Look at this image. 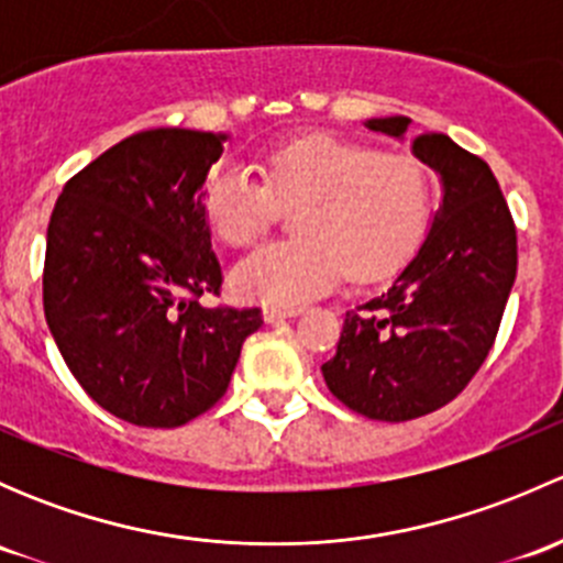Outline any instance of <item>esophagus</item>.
I'll return each instance as SVG.
<instances>
[{"instance_id":"obj_1","label":"esophagus","mask_w":563,"mask_h":563,"mask_svg":"<svg viewBox=\"0 0 563 563\" xmlns=\"http://www.w3.org/2000/svg\"><path fill=\"white\" fill-rule=\"evenodd\" d=\"M299 313H302L299 308H275V305H269V308H264V321L266 323H280V321H286V318H294Z\"/></svg>"}]
</instances>
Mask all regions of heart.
<instances>
[{"label": "heart", "instance_id": "b5f03b06", "mask_svg": "<svg viewBox=\"0 0 563 563\" xmlns=\"http://www.w3.org/2000/svg\"><path fill=\"white\" fill-rule=\"evenodd\" d=\"M433 176L408 152L302 135L266 157V181L223 166L203 185V214L229 247H250L272 231L283 207L297 209L299 236L255 250L234 269L240 297L297 308L323 297L349 272L378 280L400 269L428 234Z\"/></svg>", "mask_w": 563, "mask_h": 563}]
</instances>
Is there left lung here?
I'll use <instances>...</instances> for the list:
<instances>
[{"label":"left lung","mask_w":563,"mask_h":563,"mask_svg":"<svg viewBox=\"0 0 563 563\" xmlns=\"http://www.w3.org/2000/svg\"><path fill=\"white\" fill-rule=\"evenodd\" d=\"M408 117L367 119L400 139ZM444 198L428 240L382 297L345 313L338 354L323 362L329 391L378 422H408L452 402L496 343L518 275V231L482 157L444 133L413 139Z\"/></svg>","instance_id":"1"}]
</instances>
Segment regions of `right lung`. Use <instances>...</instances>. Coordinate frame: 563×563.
Here are the masks:
<instances>
[{"instance_id": "1", "label": "right lung", "mask_w": 563, "mask_h": 563, "mask_svg": "<svg viewBox=\"0 0 563 563\" xmlns=\"http://www.w3.org/2000/svg\"><path fill=\"white\" fill-rule=\"evenodd\" d=\"M225 135H128L65 185L51 212L43 310L67 367L108 413L179 428L225 395L261 308L220 297L203 181Z\"/></svg>"}]
</instances>
